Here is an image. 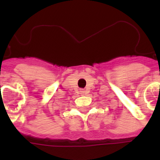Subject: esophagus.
I'll return each mask as SVG.
<instances>
[{"mask_svg":"<svg viewBox=\"0 0 160 160\" xmlns=\"http://www.w3.org/2000/svg\"><path fill=\"white\" fill-rule=\"evenodd\" d=\"M80 92H81V94H82V95H83V94H85V92H86V91H85L84 90H82L81 91H80Z\"/></svg>","mask_w":160,"mask_h":160,"instance_id":"34e87169","label":"esophagus"}]
</instances>
